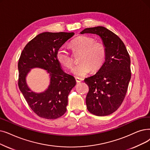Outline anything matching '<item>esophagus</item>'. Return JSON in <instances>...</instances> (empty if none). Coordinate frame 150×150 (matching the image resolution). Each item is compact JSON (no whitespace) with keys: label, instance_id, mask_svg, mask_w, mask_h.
Returning <instances> with one entry per match:
<instances>
[{"label":"esophagus","instance_id":"obj_1","mask_svg":"<svg viewBox=\"0 0 150 150\" xmlns=\"http://www.w3.org/2000/svg\"><path fill=\"white\" fill-rule=\"evenodd\" d=\"M75 80H76V81L77 83H80L81 81H82L83 80V79H80V78H79V77L75 78Z\"/></svg>","mask_w":150,"mask_h":150}]
</instances>
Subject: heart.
Returning a JSON list of instances; mask_svg holds the SVG:
<instances>
[{
  "label": "heart",
  "instance_id": "obj_1",
  "mask_svg": "<svg viewBox=\"0 0 150 150\" xmlns=\"http://www.w3.org/2000/svg\"><path fill=\"white\" fill-rule=\"evenodd\" d=\"M70 46L73 52H81L79 57L80 62L75 66L71 72L75 76L82 77L93 71L99 70L106 59L107 52L104 45L97 42L92 37L81 36L71 41ZM57 61L64 67L71 68L73 64L72 58L67 48L62 45L56 53Z\"/></svg>",
  "mask_w": 150,
  "mask_h": 150
}]
</instances>
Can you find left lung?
I'll return each mask as SVG.
<instances>
[{
  "label": "left lung",
  "mask_w": 150,
  "mask_h": 150,
  "mask_svg": "<svg viewBox=\"0 0 150 150\" xmlns=\"http://www.w3.org/2000/svg\"><path fill=\"white\" fill-rule=\"evenodd\" d=\"M80 34L99 35L105 47V62L84 82L89 86L86 98L88 111L96 116L109 115L120 107L126 96L131 78L129 54L120 38L105 28H86Z\"/></svg>",
  "instance_id": "left-lung-1"
}]
</instances>
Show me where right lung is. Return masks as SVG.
<instances>
[{"instance_id":"add662e5","label":"right lung","mask_w":150,"mask_h":150,"mask_svg":"<svg viewBox=\"0 0 150 150\" xmlns=\"http://www.w3.org/2000/svg\"><path fill=\"white\" fill-rule=\"evenodd\" d=\"M74 34V32H43L25 45L19 57V88L30 108L41 118L54 120L66 112L68 96L76 81L72 75L61 69L56 53ZM34 68L47 70L50 75V84L44 92L35 93L27 86L26 76Z\"/></svg>"}]
</instances>
